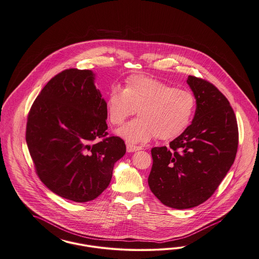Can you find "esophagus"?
<instances>
[{"label": "esophagus", "instance_id": "1", "mask_svg": "<svg viewBox=\"0 0 259 259\" xmlns=\"http://www.w3.org/2000/svg\"><path fill=\"white\" fill-rule=\"evenodd\" d=\"M140 149H142L141 146H137V145H134V144H132V143H127V144H126V150H127V152H136V151L140 150Z\"/></svg>", "mask_w": 259, "mask_h": 259}]
</instances>
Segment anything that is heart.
Returning <instances> with one entry per match:
<instances>
[{
	"instance_id": "obj_1",
	"label": "heart",
	"mask_w": 259,
	"mask_h": 259,
	"mask_svg": "<svg viewBox=\"0 0 259 259\" xmlns=\"http://www.w3.org/2000/svg\"><path fill=\"white\" fill-rule=\"evenodd\" d=\"M112 124H121L138 109V119L128 121L117 134L128 143L170 140L179 137L190 123L195 110L193 94L155 78L131 75L124 88L114 87L106 99Z\"/></svg>"
}]
</instances>
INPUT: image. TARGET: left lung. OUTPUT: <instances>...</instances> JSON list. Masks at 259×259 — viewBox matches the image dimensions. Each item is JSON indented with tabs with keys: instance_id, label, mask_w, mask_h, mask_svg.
Instances as JSON below:
<instances>
[{
	"instance_id": "8db88e82",
	"label": "left lung",
	"mask_w": 259,
	"mask_h": 259,
	"mask_svg": "<svg viewBox=\"0 0 259 259\" xmlns=\"http://www.w3.org/2000/svg\"><path fill=\"white\" fill-rule=\"evenodd\" d=\"M196 99L191 124L170 142L151 149L153 165L148 185L166 206H197L215 192L233 165L239 130L233 108L219 89L205 79L189 75Z\"/></svg>"
}]
</instances>
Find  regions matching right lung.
Masks as SVG:
<instances>
[{"instance_id":"1","label":"right lung","mask_w":259,"mask_h":259,"mask_svg":"<svg viewBox=\"0 0 259 259\" xmlns=\"http://www.w3.org/2000/svg\"><path fill=\"white\" fill-rule=\"evenodd\" d=\"M106 119V102L89 69H65L41 90L28 113L25 138L36 174L54 193L87 202L107 189L125 144L107 137Z\"/></svg>"}]
</instances>
